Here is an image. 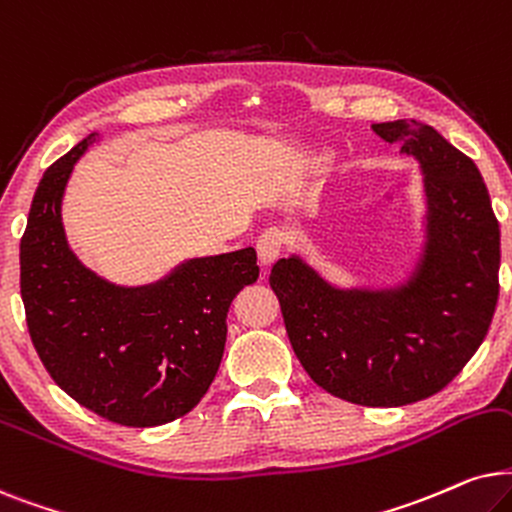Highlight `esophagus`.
<instances>
[{"label": "esophagus", "instance_id": "34e87169", "mask_svg": "<svg viewBox=\"0 0 512 512\" xmlns=\"http://www.w3.org/2000/svg\"><path fill=\"white\" fill-rule=\"evenodd\" d=\"M283 243H285V234L278 229L264 231V234L257 238V257H260V267L269 269L283 252Z\"/></svg>", "mask_w": 512, "mask_h": 512}]
</instances>
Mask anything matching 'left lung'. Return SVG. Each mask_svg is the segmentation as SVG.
<instances>
[{"mask_svg": "<svg viewBox=\"0 0 512 512\" xmlns=\"http://www.w3.org/2000/svg\"><path fill=\"white\" fill-rule=\"evenodd\" d=\"M403 142L424 175V243L391 288H342L302 255L278 260L269 283L309 377L335 398L400 407L442 391L480 349L499 299L501 234L478 166L433 126L372 124Z\"/></svg>", "mask_w": 512, "mask_h": 512, "instance_id": "1", "label": "left lung"}]
</instances>
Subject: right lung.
Returning <instances> with one entry per match:
<instances>
[{
  "mask_svg": "<svg viewBox=\"0 0 512 512\" xmlns=\"http://www.w3.org/2000/svg\"><path fill=\"white\" fill-rule=\"evenodd\" d=\"M100 133L46 170L20 241L27 330L51 379L81 407L121 426L185 417L213 384L227 311L260 276L255 248L192 257L147 285H117L67 243L63 196Z\"/></svg>",
  "mask_w": 512,
  "mask_h": 512,
  "instance_id": "1",
  "label": "right lung"
}]
</instances>
